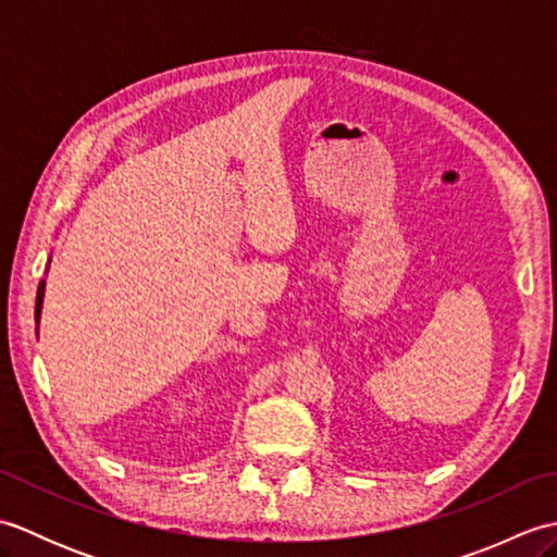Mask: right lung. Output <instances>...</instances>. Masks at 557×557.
I'll list each match as a JSON object with an SVG mask.
<instances>
[{
    "label": "right lung",
    "mask_w": 557,
    "mask_h": 557,
    "mask_svg": "<svg viewBox=\"0 0 557 557\" xmlns=\"http://www.w3.org/2000/svg\"><path fill=\"white\" fill-rule=\"evenodd\" d=\"M42 299H45V280L38 285V297H35V323L40 325V313H42Z\"/></svg>",
    "instance_id": "right-lung-1"
}]
</instances>
